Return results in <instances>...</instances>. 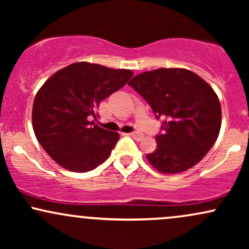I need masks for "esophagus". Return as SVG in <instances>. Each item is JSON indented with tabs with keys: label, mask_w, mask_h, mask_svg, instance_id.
<instances>
[{
	"label": "esophagus",
	"mask_w": 249,
	"mask_h": 249,
	"mask_svg": "<svg viewBox=\"0 0 249 249\" xmlns=\"http://www.w3.org/2000/svg\"><path fill=\"white\" fill-rule=\"evenodd\" d=\"M128 136L132 137V138L136 139V141H141V139L142 138V134L141 132H131V133H128Z\"/></svg>",
	"instance_id": "esophagus-1"
}]
</instances>
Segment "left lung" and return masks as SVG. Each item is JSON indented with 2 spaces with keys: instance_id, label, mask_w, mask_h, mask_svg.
<instances>
[{
  "instance_id": "1",
  "label": "left lung",
  "mask_w": 249,
  "mask_h": 249,
  "mask_svg": "<svg viewBox=\"0 0 249 249\" xmlns=\"http://www.w3.org/2000/svg\"><path fill=\"white\" fill-rule=\"evenodd\" d=\"M148 103L162 133L148 162L161 173H180L201 160L218 138L221 107L216 93L201 77L186 69H157L128 83Z\"/></svg>"
}]
</instances>
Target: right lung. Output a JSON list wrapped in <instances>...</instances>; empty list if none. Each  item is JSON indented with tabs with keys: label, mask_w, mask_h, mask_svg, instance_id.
<instances>
[{
	"label": "right lung",
	"mask_w": 249,
	"mask_h": 249,
	"mask_svg": "<svg viewBox=\"0 0 249 249\" xmlns=\"http://www.w3.org/2000/svg\"><path fill=\"white\" fill-rule=\"evenodd\" d=\"M133 76L131 70L111 69L87 62L63 68L39 89L33 107V127L41 146L57 164L72 172L95 170L110 156L117 132L93 122L103 99Z\"/></svg>",
	"instance_id": "add662e5"
}]
</instances>
